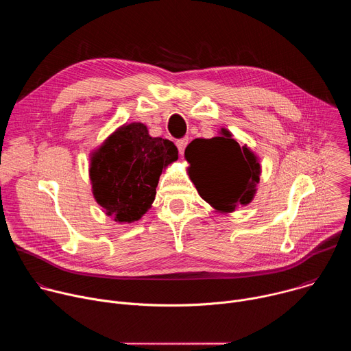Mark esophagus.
Returning a JSON list of instances; mask_svg holds the SVG:
<instances>
[{
	"label": "esophagus",
	"instance_id": "esophagus-1",
	"mask_svg": "<svg viewBox=\"0 0 351 351\" xmlns=\"http://www.w3.org/2000/svg\"><path fill=\"white\" fill-rule=\"evenodd\" d=\"M187 143H189V138H187V137H184V138H179V140L176 141V147H178V149H179V154H180V156H183V153H184V148H186Z\"/></svg>",
	"mask_w": 351,
	"mask_h": 351
}]
</instances>
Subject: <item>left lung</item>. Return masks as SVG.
<instances>
[{
  "label": "left lung",
  "mask_w": 351,
  "mask_h": 351,
  "mask_svg": "<svg viewBox=\"0 0 351 351\" xmlns=\"http://www.w3.org/2000/svg\"><path fill=\"white\" fill-rule=\"evenodd\" d=\"M187 173L198 194L218 213H233L253 202L260 183L258 157L228 129L213 138H194L184 149Z\"/></svg>",
  "instance_id": "8db88e82"
}]
</instances>
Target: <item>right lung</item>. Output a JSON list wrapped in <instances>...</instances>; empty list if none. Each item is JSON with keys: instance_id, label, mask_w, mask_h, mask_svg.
I'll return each mask as SVG.
<instances>
[{"instance_id": "obj_1", "label": "right lung", "mask_w": 351, "mask_h": 351, "mask_svg": "<svg viewBox=\"0 0 351 351\" xmlns=\"http://www.w3.org/2000/svg\"><path fill=\"white\" fill-rule=\"evenodd\" d=\"M176 160L171 140L152 137L140 122L122 125L90 156L95 202L115 222L138 221L152 208L162 171Z\"/></svg>"}]
</instances>
